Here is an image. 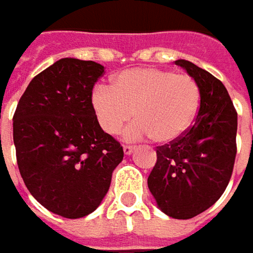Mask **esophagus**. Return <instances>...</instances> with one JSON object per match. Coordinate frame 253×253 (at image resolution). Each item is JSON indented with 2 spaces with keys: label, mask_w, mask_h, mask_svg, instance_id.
Here are the masks:
<instances>
[{
  "label": "esophagus",
  "mask_w": 253,
  "mask_h": 253,
  "mask_svg": "<svg viewBox=\"0 0 253 253\" xmlns=\"http://www.w3.org/2000/svg\"><path fill=\"white\" fill-rule=\"evenodd\" d=\"M133 151H135V146H129V145H125L124 146V153L125 155H131Z\"/></svg>",
  "instance_id": "1"
}]
</instances>
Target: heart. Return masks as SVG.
<instances>
[{"label":"heart","instance_id":"1","mask_svg":"<svg viewBox=\"0 0 253 253\" xmlns=\"http://www.w3.org/2000/svg\"><path fill=\"white\" fill-rule=\"evenodd\" d=\"M90 102L98 125L108 135H117L133 114L136 120L124 131L126 141L152 136L169 143L191 126L199 111L200 88L189 74L141 67L118 74L112 87L95 85Z\"/></svg>","mask_w":253,"mask_h":253}]
</instances>
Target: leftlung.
I'll return each instance as SVG.
<instances>
[{"label":"left lung","mask_w":253,"mask_h":253,"mask_svg":"<svg viewBox=\"0 0 253 253\" xmlns=\"http://www.w3.org/2000/svg\"><path fill=\"white\" fill-rule=\"evenodd\" d=\"M197 82L200 108L179 139L158 146L148 187L171 218L189 219L210 209L228 186L235 155L238 117L224 84L189 60H176Z\"/></svg>","instance_id":"1"}]
</instances>
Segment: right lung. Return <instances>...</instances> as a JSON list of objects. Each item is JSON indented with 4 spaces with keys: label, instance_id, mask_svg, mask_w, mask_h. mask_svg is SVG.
<instances>
[{
    "label": "right lung",
    "instance_id": "right-lung-1",
    "mask_svg": "<svg viewBox=\"0 0 253 253\" xmlns=\"http://www.w3.org/2000/svg\"><path fill=\"white\" fill-rule=\"evenodd\" d=\"M104 66L64 57L35 76L14 114L19 173L44 209L82 218L101 204L114 169L124 158L120 142L102 131L91 108Z\"/></svg>",
    "mask_w": 253,
    "mask_h": 253
}]
</instances>
